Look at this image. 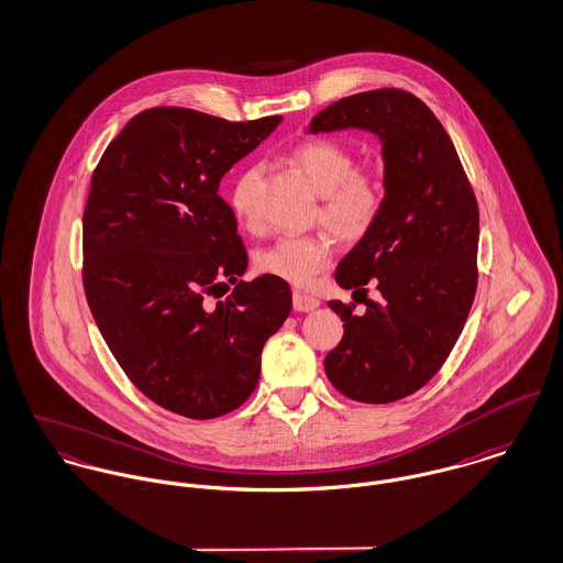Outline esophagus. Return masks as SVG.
<instances>
[{
	"mask_svg": "<svg viewBox=\"0 0 563 563\" xmlns=\"http://www.w3.org/2000/svg\"><path fill=\"white\" fill-rule=\"evenodd\" d=\"M292 306H295L297 311H311V309H316V307L320 306V301H318L316 297L307 295V292L295 290V295H292Z\"/></svg>",
	"mask_w": 563,
	"mask_h": 563,
	"instance_id": "obj_1",
	"label": "esophagus"
}]
</instances>
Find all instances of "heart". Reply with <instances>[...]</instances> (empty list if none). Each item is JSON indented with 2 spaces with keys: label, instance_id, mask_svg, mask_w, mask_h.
Segmentation results:
<instances>
[{
  "label": "heart",
  "instance_id": "heart-1",
  "mask_svg": "<svg viewBox=\"0 0 563 563\" xmlns=\"http://www.w3.org/2000/svg\"><path fill=\"white\" fill-rule=\"evenodd\" d=\"M288 158L322 196L316 219L340 241L357 243L376 228L387 205V189L376 172L358 169L357 154L349 144L313 137L295 146ZM260 176V165H247L234 176L228 191L230 208L247 223L256 214ZM333 252V241L322 232L282 236L257 252L256 266L264 275L307 286L331 264Z\"/></svg>",
  "mask_w": 563,
  "mask_h": 563
}]
</instances>
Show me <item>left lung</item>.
I'll return each mask as SVG.
<instances>
[{
    "label": "left lung",
    "instance_id": "left-lung-1",
    "mask_svg": "<svg viewBox=\"0 0 563 563\" xmlns=\"http://www.w3.org/2000/svg\"><path fill=\"white\" fill-rule=\"evenodd\" d=\"M358 126L383 142L387 205L376 228L338 266L357 303L329 301L344 335L324 357L331 385L365 405L421 389L450 357L477 290L479 210L459 153L430 107L400 88L331 102L309 131ZM367 283L382 292L366 299Z\"/></svg>",
    "mask_w": 563,
    "mask_h": 563
}]
</instances>
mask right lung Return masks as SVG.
I'll return each mask as SVG.
<instances>
[{"label": "right lung", "mask_w": 563, "mask_h": 563, "mask_svg": "<svg viewBox=\"0 0 563 563\" xmlns=\"http://www.w3.org/2000/svg\"><path fill=\"white\" fill-rule=\"evenodd\" d=\"M282 115L230 122L153 107L111 140L84 212V290L111 355L154 405L189 419L239 409L292 309L273 275L239 282L247 250L219 180ZM230 283L233 295L221 302Z\"/></svg>", "instance_id": "obj_1"}]
</instances>
